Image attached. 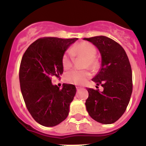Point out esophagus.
Returning a JSON list of instances; mask_svg holds the SVG:
<instances>
[{"instance_id":"obj_1","label":"esophagus","mask_w":146,"mask_h":146,"mask_svg":"<svg viewBox=\"0 0 146 146\" xmlns=\"http://www.w3.org/2000/svg\"><path fill=\"white\" fill-rule=\"evenodd\" d=\"M76 88H77V90H80V89H81L82 88L80 87V86H76Z\"/></svg>"}]
</instances>
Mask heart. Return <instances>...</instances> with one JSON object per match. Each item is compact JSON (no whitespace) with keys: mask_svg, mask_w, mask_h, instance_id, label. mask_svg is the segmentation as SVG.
Wrapping results in <instances>:
<instances>
[{"mask_svg":"<svg viewBox=\"0 0 146 146\" xmlns=\"http://www.w3.org/2000/svg\"><path fill=\"white\" fill-rule=\"evenodd\" d=\"M97 49L96 46L90 42L83 41L75 45L70 51L65 53L62 58V66L66 70L70 69L73 66V56H81L85 58L83 68H88L92 70L98 68L99 62L96 55ZM90 76L88 70H74L66 75V80L68 82L76 85L84 84Z\"/></svg>","mask_w":146,"mask_h":146,"instance_id":"heart-1","label":"heart"}]
</instances>
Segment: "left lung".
I'll return each mask as SVG.
<instances>
[{"instance_id":"obj_1","label":"left lung","mask_w":146,"mask_h":146,"mask_svg":"<svg viewBox=\"0 0 146 146\" xmlns=\"http://www.w3.org/2000/svg\"><path fill=\"white\" fill-rule=\"evenodd\" d=\"M84 40L91 42L100 50L101 67L92 79L103 91L87 88L86 106L89 115L97 122L111 124L125 113L133 91L132 70L125 50L118 43L106 36Z\"/></svg>"}]
</instances>
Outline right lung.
I'll list each match as a JSON object with an SVG mask.
<instances>
[{"label":"right lung","mask_w":146,"mask_h":146,"mask_svg":"<svg viewBox=\"0 0 146 146\" xmlns=\"http://www.w3.org/2000/svg\"><path fill=\"white\" fill-rule=\"evenodd\" d=\"M76 40L41 38L30 45L21 59L19 80L23 98L33 119L43 126L58 125L68 115L76 86L63 83L60 89L52 84L51 78L63 73L62 58Z\"/></svg>","instance_id":"right-lung-1"}]
</instances>
